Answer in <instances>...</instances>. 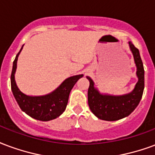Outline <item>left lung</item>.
I'll return each mask as SVG.
<instances>
[{"mask_svg":"<svg viewBox=\"0 0 155 155\" xmlns=\"http://www.w3.org/2000/svg\"><path fill=\"white\" fill-rule=\"evenodd\" d=\"M135 62L137 67L139 81L132 92L123 96L102 95L94 87V82L89 77V87L88 89V103L89 108L99 119L104 121H117L130 115L135 110L142 98L145 88V71L140 56L139 50L129 42Z\"/></svg>","mask_w":155,"mask_h":155,"instance_id":"left-lung-1","label":"left lung"}]
</instances>
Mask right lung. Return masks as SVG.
<instances>
[{
    "mask_svg": "<svg viewBox=\"0 0 155 155\" xmlns=\"http://www.w3.org/2000/svg\"><path fill=\"white\" fill-rule=\"evenodd\" d=\"M22 48L23 47L14 61L10 75L11 89L14 97L21 110L33 118L43 121L57 118L66 110L70 92L83 74L74 75L66 79L55 91L45 96L32 97L25 95L18 89L15 81V72L16 70L18 56Z\"/></svg>",
    "mask_w": 155,
    "mask_h": 155,
    "instance_id": "add662e5",
    "label": "right lung"
}]
</instances>
